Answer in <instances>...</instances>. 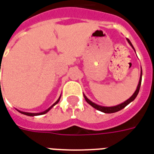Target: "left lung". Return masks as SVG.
I'll return each mask as SVG.
<instances>
[{
    "mask_svg": "<svg viewBox=\"0 0 154 154\" xmlns=\"http://www.w3.org/2000/svg\"><path fill=\"white\" fill-rule=\"evenodd\" d=\"M127 41L129 42V44H130V45L132 46L133 48H134L132 44H131V42L129 41V39L127 38ZM141 81H142V70H141V76H140V79H139V85H138V87H137V89H136L135 92L133 94V96L129 98V100H125L124 103L120 104V105H118V106H111V107L100 106H98V105H97V104L93 103L92 101H91V100H89L86 96H85V95H84V98H85V100H86V101H87V103L90 104L91 106L94 107V108H95V109H97V110H100V111H102V112H104V113H107V114L115 113V112H117V111H119V110L124 109L127 105H129L131 101H133V100L135 99L136 97H137V95H138V93H139V88H140V85H141Z\"/></svg>",
    "mask_w": 154,
    "mask_h": 154,
    "instance_id": "left-lung-1",
    "label": "left lung"
}]
</instances>
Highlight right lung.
Segmentation results:
<instances>
[{
	"mask_svg": "<svg viewBox=\"0 0 154 154\" xmlns=\"http://www.w3.org/2000/svg\"><path fill=\"white\" fill-rule=\"evenodd\" d=\"M0 83H1V82H0ZM59 100H60V97H59V98H58V100H57V101H56V102H55V103H54V105H53V106H52L49 107V108H48V110H45V111H44V112H41V113H27V112H21V111H20V113H22V114H24V115H26V116H41V115H44V114H46V113H47L48 111V110H50L51 108H52V107L54 106V105H56V104H57V102H58V101H59Z\"/></svg>",
	"mask_w": 154,
	"mask_h": 154,
	"instance_id": "obj_1",
	"label": "right lung"
}]
</instances>
